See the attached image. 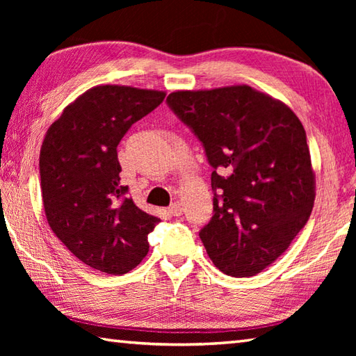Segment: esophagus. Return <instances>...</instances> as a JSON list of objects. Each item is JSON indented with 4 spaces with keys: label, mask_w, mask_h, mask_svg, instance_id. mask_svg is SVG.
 I'll list each match as a JSON object with an SVG mask.
<instances>
[{
    "label": "esophagus",
    "mask_w": 356,
    "mask_h": 356,
    "mask_svg": "<svg viewBox=\"0 0 356 356\" xmlns=\"http://www.w3.org/2000/svg\"><path fill=\"white\" fill-rule=\"evenodd\" d=\"M168 213H170L171 216H174V217H179L180 214H182V205H180L179 202L171 203L170 208H168Z\"/></svg>",
    "instance_id": "34e87169"
}]
</instances>
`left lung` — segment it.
Returning a JSON list of instances; mask_svg holds the SVG:
<instances>
[{
	"instance_id": "1",
	"label": "left lung",
	"mask_w": 356,
	"mask_h": 356,
	"mask_svg": "<svg viewBox=\"0 0 356 356\" xmlns=\"http://www.w3.org/2000/svg\"><path fill=\"white\" fill-rule=\"evenodd\" d=\"M166 102L214 168V216L199 234L209 259L232 277L259 274L289 248L314 208L303 125L284 102L245 84L179 90Z\"/></svg>"
}]
</instances>
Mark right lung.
Segmentation results:
<instances>
[{
	"label": "right lung",
	"instance_id": "1",
	"mask_svg": "<svg viewBox=\"0 0 356 356\" xmlns=\"http://www.w3.org/2000/svg\"><path fill=\"white\" fill-rule=\"evenodd\" d=\"M166 93L128 86H96L67 105L41 147L44 213L51 231L87 266L122 275L148 252L161 222L127 197L118 145L130 127Z\"/></svg>",
	"mask_w": 356,
	"mask_h": 356
}]
</instances>
